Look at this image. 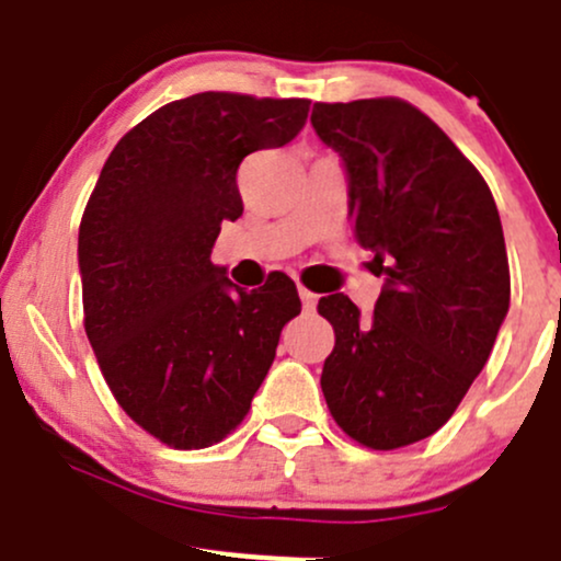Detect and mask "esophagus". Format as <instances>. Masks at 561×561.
Masks as SVG:
<instances>
[{
    "label": "esophagus",
    "instance_id": "34e87169",
    "mask_svg": "<svg viewBox=\"0 0 561 561\" xmlns=\"http://www.w3.org/2000/svg\"><path fill=\"white\" fill-rule=\"evenodd\" d=\"M298 296H301V304H304V309H307V312H314V304H317V296L312 290H307V287L304 285H298Z\"/></svg>",
    "mask_w": 561,
    "mask_h": 561
}]
</instances>
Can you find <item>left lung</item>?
Returning a JSON list of instances; mask_svg holds the SVG:
<instances>
[{"label": "left lung", "mask_w": 561, "mask_h": 561, "mask_svg": "<svg viewBox=\"0 0 561 561\" xmlns=\"http://www.w3.org/2000/svg\"><path fill=\"white\" fill-rule=\"evenodd\" d=\"M312 127L350 175V219L386 276L375 317L347 296L322 396L350 439L396 450L448 423L489 360L511 307V265L494 195L423 111L399 98L314 103Z\"/></svg>", "instance_id": "8db88e82"}]
</instances>
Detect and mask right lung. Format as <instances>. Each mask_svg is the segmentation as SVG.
<instances>
[{
    "label": "right lung",
    "mask_w": 561,
    "mask_h": 561,
    "mask_svg": "<svg viewBox=\"0 0 561 561\" xmlns=\"http://www.w3.org/2000/svg\"><path fill=\"white\" fill-rule=\"evenodd\" d=\"M309 100L201 92L135 124L103 165L78 230L83 328L113 399L175 450L236 432L301 312L282 271L230 293L211 263L244 211L241 160L290 144Z\"/></svg>",
    "instance_id": "obj_1"
}]
</instances>
